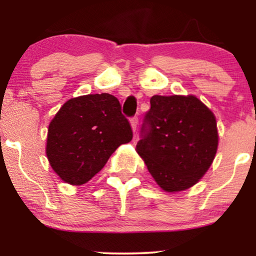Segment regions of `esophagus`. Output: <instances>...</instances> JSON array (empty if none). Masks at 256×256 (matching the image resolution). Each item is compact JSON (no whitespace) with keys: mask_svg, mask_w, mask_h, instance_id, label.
Segmentation results:
<instances>
[{"mask_svg":"<svg viewBox=\"0 0 256 256\" xmlns=\"http://www.w3.org/2000/svg\"><path fill=\"white\" fill-rule=\"evenodd\" d=\"M130 124H131L132 131L136 132V130H137V125H138V118H137V116H134V118H131Z\"/></svg>","mask_w":256,"mask_h":256,"instance_id":"34e87169","label":"esophagus"}]
</instances>
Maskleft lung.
I'll return each instance as SVG.
<instances>
[{
    "label": "left lung",
    "instance_id": "obj_1",
    "mask_svg": "<svg viewBox=\"0 0 256 256\" xmlns=\"http://www.w3.org/2000/svg\"><path fill=\"white\" fill-rule=\"evenodd\" d=\"M136 152L167 192L189 189L204 176L218 149L213 112L194 95L150 98Z\"/></svg>",
    "mask_w": 256,
    "mask_h": 256
}]
</instances>
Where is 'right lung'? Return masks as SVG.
Returning a JSON list of instances; mask_svg holds the SVG:
<instances>
[{"label": "right lung", "instance_id": "1", "mask_svg": "<svg viewBox=\"0 0 256 256\" xmlns=\"http://www.w3.org/2000/svg\"><path fill=\"white\" fill-rule=\"evenodd\" d=\"M132 140L118 98L110 94L73 98L49 124L46 158L66 183L82 185L104 168L119 146Z\"/></svg>", "mask_w": 256, "mask_h": 256}]
</instances>
